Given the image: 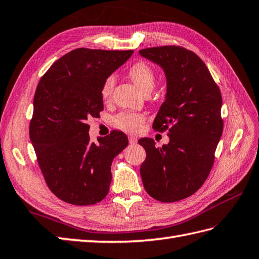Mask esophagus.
<instances>
[{"mask_svg": "<svg viewBox=\"0 0 259 259\" xmlns=\"http://www.w3.org/2000/svg\"><path fill=\"white\" fill-rule=\"evenodd\" d=\"M128 142H130V144H136L137 139H136L135 136H133V135H130L128 136Z\"/></svg>", "mask_w": 259, "mask_h": 259, "instance_id": "34e87169", "label": "esophagus"}]
</instances>
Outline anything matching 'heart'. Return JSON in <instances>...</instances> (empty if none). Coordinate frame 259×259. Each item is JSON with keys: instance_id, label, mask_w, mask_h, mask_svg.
<instances>
[{"instance_id": "1", "label": "heart", "mask_w": 259, "mask_h": 259, "mask_svg": "<svg viewBox=\"0 0 259 259\" xmlns=\"http://www.w3.org/2000/svg\"><path fill=\"white\" fill-rule=\"evenodd\" d=\"M128 75L132 78L137 88H139L143 93L148 94L151 93L154 89L155 83H156V74H155L153 68L147 65L144 62H137L130 68ZM116 84V77L114 74L104 78V81L101 86V96L103 100H108L111 97L113 90ZM144 115L134 112H120L115 115L113 118V123L116 127L126 131V132H137L142 124L144 123Z\"/></svg>"}]
</instances>
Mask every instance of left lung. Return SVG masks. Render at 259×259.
<instances>
[{
	"instance_id": "1",
	"label": "left lung",
	"mask_w": 259,
	"mask_h": 259,
	"mask_svg": "<svg viewBox=\"0 0 259 259\" xmlns=\"http://www.w3.org/2000/svg\"><path fill=\"white\" fill-rule=\"evenodd\" d=\"M140 54L165 72L167 93L153 128L168 131L169 136L162 147L152 139L139 141L146 151L140 169L143 185L149 196L173 203L196 193L209 175L224 127L222 94L207 66L192 51L166 45Z\"/></svg>"
}]
</instances>
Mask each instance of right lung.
<instances>
[{
  "label": "right lung",
  "mask_w": 259,
  "mask_h": 259,
  "mask_svg": "<svg viewBox=\"0 0 259 259\" xmlns=\"http://www.w3.org/2000/svg\"><path fill=\"white\" fill-rule=\"evenodd\" d=\"M133 51L76 49L39 79L33 101L30 139L51 192L72 205L101 202L112 181L114 157L127 146L123 132L90 142V117L103 111L101 86Z\"/></svg>",
  "instance_id": "1"
}]
</instances>
